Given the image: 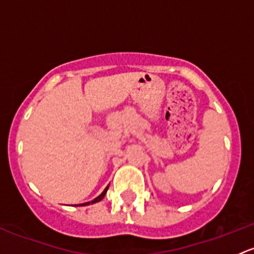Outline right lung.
Instances as JSON below:
<instances>
[{
    "label": "right lung",
    "instance_id": "right-lung-1",
    "mask_svg": "<svg viewBox=\"0 0 254 254\" xmlns=\"http://www.w3.org/2000/svg\"><path fill=\"white\" fill-rule=\"evenodd\" d=\"M108 188H109V186H107V188L104 189L103 190V193L101 194V195H98L97 196L96 199H93V200L92 201H87V203H83V204H79V206H84V205H89V204H94V203H98V201H101L102 199L104 198V195H106V193H107V190H108Z\"/></svg>",
    "mask_w": 254,
    "mask_h": 254
}]
</instances>
